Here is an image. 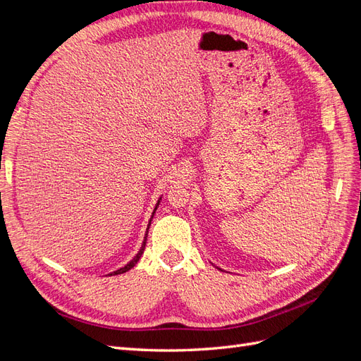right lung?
Here are the masks:
<instances>
[{
  "label": "right lung",
  "mask_w": 361,
  "mask_h": 361,
  "mask_svg": "<svg viewBox=\"0 0 361 361\" xmlns=\"http://www.w3.org/2000/svg\"><path fill=\"white\" fill-rule=\"evenodd\" d=\"M159 204V203H158ZM158 204H157V207H158ZM157 207H155V211H157ZM155 214V212H154ZM152 216H154V215H152ZM149 226H150V223H149ZM147 232H149V227H147ZM147 235V233H146ZM146 241H147V236H145V243H143V245H141V248H140V251H138V255L133 259V260H130L129 262V264L128 265H125L123 268H120V269H117V271H114V272H111V274L110 276H117V274H123V272H126V271H129L130 268H133V267H135V264H137V262L140 260V257H141V255H143V251H145V247H146Z\"/></svg>",
  "instance_id": "1"
}]
</instances>
